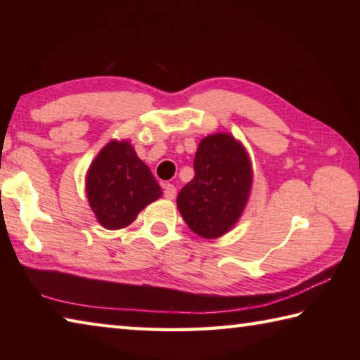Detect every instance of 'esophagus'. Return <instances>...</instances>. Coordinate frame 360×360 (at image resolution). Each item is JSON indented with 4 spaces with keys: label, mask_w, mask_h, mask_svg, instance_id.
Instances as JSON below:
<instances>
[{
    "label": "esophagus",
    "mask_w": 360,
    "mask_h": 360,
    "mask_svg": "<svg viewBox=\"0 0 360 360\" xmlns=\"http://www.w3.org/2000/svg\"><path fill=\"white\" fill-rule=\"evenodd\" d=\"M163 195H165V198L173 200L176 197V187L173 184H165V187H163Z\"/></svg>",
    "instance_id": "obj_1"
}]
</instances>
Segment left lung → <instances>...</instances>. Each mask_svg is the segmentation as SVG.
<instances>
[{
	"instance_id": "8db88e82",
	"label": "left lung",
	"mask_w": 360,
	"mask_h": 360,
	"mask_svg": "<svg viewBox=\"0 0 360 360\" xmlns=\"http://www.w3.org/2000/svg\"><path fill=\"white\" fill-rule=\"evenodd\" d=\"M195 176L178 195V210L193 233L214 240L233 229L252 186L246 149L230 133H214L198 144Z\"/></svg>"
}]
</instances>
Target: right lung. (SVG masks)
<instances>
[{"label": "right lung", "mask_w": 360, "mask_h": 360, "mask_svg": "<svg viewBox=\"0 0 360 360\" xmlns=\"http://www.w3.org/2000/svg\"><path fill=\"white\" fill-rule=\"evenodd\" d=\"M85 191L96 221L108 230L130 225L139 211L162 197L160 186L133 146L115 139L95 157Z\"/></svg>", "instance_id": "obj_1"}]
</instances>
